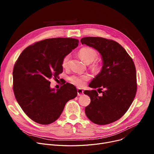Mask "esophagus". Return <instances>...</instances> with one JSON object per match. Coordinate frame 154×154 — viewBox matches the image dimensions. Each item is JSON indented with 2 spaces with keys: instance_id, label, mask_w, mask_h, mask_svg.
I'll use <instances>...</instances> for the list:
<instances>
[{
  "instance_id": "obj_1",
  "label": "esophagus",
  "mask_w": 154,
  "mask_h": 154,
  "mask_svg": "<svg viewBox=\"0 0 154 154\" xmlns=\"http://www.w3.org/2000/svg\"><path fill=\"white\" fill-rule=\"evenodd\" d=\"M84 94V91L82 89H81V88H78L77 89V94L78 95H81Z\"/></svg>"
}]
</instances>
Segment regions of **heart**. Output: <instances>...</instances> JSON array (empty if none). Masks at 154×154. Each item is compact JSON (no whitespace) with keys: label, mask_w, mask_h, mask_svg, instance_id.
I'll return each instance as SVG.
<instances>
[{"label":"heart","mask_w":154,"mask_h":154,"mask_svg":"<svg viewBox=\"0 0 154 154\" xmlns=\"http://www.w3.org/2000/svg\"><path fill=\"white\" fill-rule=\"evenodd\" d=\"M79 55L82 60L88 64L91 69L94 72H99L102 68L101 63L96 60L97 58V53L91 47H83L80 48L79 51ZM70 59V55H66L62 60V66L63 68H67L69 66ZM90 79V76L88 75H73L69 78L71 83L79 87H84L87 82Z\"/></svg>","instance_id":"b5f03b06"}]
</instances>
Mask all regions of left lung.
Returning a JSON list of instances; mask_svg holds the SVG:
<instances>
[{
	"label": "left lung",
	"instance_id": "8db88e82",
	"mask_svg": "<svg viewBox=\"0 0 154 154\" xmlns=\"http://www.w3.org/2000/svg\"><path fill=\"white\" fill-rule=\"evenodd\" d=\"M80 41L97 50L103 59L101 72L89 84L90 87L97 88L102 95L99 96L96 90L84 91L91 98L90 104L85 109V114L96 124L114 122L125 114L135 97L134 62L122 45L113 40L87 37Z\"/></svg>",
	"mask_w": 154,
	"mask_h": 154
}]
</instances>
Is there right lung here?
Returning <instances> with one entry per match:
<instances>
[{"instance_id": "add662e5", "label": "right lung", "mask_w": 154, "mask_h": 154, "mask_svg": "<svg viewBox=\"0 0 154 154\" xmlns=\"http://www.w3.org/2000/svg\"><path fill=\"white\" fill-rule=\"evenodd\" d=\"M79 45L72 38H52L37 42L24 49L13 69V91L24 113L34 122L50 124L61 115L66 103L74 99V85L65 84L51 88L49 80L63 71L62 60Z\"/></svg>"}]
</instances>
